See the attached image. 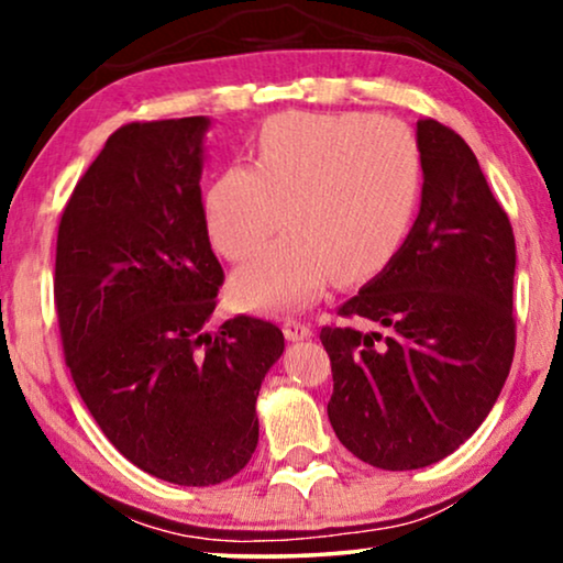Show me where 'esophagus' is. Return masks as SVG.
Masks as SVG:
<instances>
[{"instance_id":"obj_1","label":"esophagus","mask_w":563,"mask_h":563,"mask_svg":"<svg viewBox=\"0 0 563 563\" xmlns=\"http://www.w3.org/2000/svg\"><path fill=\"white\" fill-rule=\"evenodd\" d=\"M284 335H287V341H305V338L312 335V328L299 320H287L284 322Z\"/></svg>"}]
</instances>
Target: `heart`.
<instances>
[{"label": "heart", "mask_w": 563, "mask_h": 563, "mask_svg": "<svg viewBox=\"0 0 563 563\" xmlns=\"http://www.w3.org/2000/svg\"><path fill=\"white\" fill-rule=\"evenodd\" d=\"M422 195V153L402 122L366 112L272 118L253 141V168L233 164L205 191V222L230 261L268 245L233 279L256 310H295L328 282L372 279L402 249Z\"/></svg>", "instance_id": "b5f03b06"}]
</instances>
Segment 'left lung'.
Listing matches in <instances>:
<instances>
[{
    "label": "left lung",
    "instance_id": "obj_1",
    "mask_svg": "<svg viewBox=\"0 0 563 563\" xmlns=\"http://www.w3.org/2000/svg\"><path fill=\"white\" fill-rule=\"evenodd\" d=\"M422 197L395 258L338 307L382 333L325 325L328 418L366 464H435L482 426L515 353V235L464 137L418 122Z\"/></svg>",
    "mask_w": 563,
    "mask_h": 563
}]
</instances>
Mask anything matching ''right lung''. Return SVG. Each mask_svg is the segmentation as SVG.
Wrapping results in <instances>:
<instances>
[{
	"instance_id": "1",
	"label": "right lung",
	"mask_w": 563,
	"mask_h": 563,
	"mask_svg": "<svg viewBox=\"0 0 563 563\" xmlns=\"http://www.w3.org/2000/svg\"><path fill=\"white\" fill-rule=\"evenodd\" d=\"M207 118L130 122L76 184L58 225L56 312L71 379L110 443L181 487L235 476L258 443L274 322L207 330L222 287L202 207Z\"/></svg>"
}]
</instances>
